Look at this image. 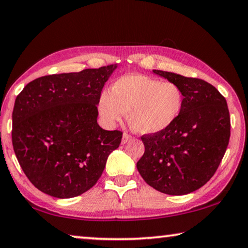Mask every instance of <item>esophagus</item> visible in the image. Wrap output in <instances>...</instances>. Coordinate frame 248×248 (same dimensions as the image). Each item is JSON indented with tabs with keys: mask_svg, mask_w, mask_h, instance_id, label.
Instances as JSON below:
<instances>
[{
	"mask_svg": "<svg viewBox=\"0 0 248 248\" xmlns=\"http://www.w3.org/2000/svg\"><path fill=\"white\" fill-rule=\"evenodd\" d=\"M130 140H132V136L128 134V133H124L123 134V139H122V143L125 144V143H127Z\"/></svg>",
	"mask_w": 248,
	"mask_h": 248,
	"instance_id": "obj_1",
	"label": "esophagus"
}]
</instances>
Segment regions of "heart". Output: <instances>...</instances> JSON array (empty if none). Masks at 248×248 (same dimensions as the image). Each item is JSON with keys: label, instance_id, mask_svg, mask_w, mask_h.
I'll use <instances>...</instances> for the list:
<instances>
[{"label": "heart", "instance_id": "b5f03b06", "mask_svg": "<svg viewBox=\"0 0 248 248\" xmlns=\"http://www.w3.org/2000/svg\"><path fill=\"white\" fill-rule=\"evenodd\" d=\"M184 92L172 81H161L144 75H125L113 82L99 97L104 121L113 124L127 113L131 128L140 134H154L170 127L180 115Z\"/></svg>", "mask_w": 248, "mask_h": 248}]
</instances>
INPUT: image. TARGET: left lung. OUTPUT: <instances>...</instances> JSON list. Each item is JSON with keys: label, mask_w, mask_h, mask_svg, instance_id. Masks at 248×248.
<instances>
[{"label": "left lung", "mask_w": 248, "mask_h": 248, "mask_svg": "<svg viewBox=\"0 0 248 248\" xmlns=\"http://www.w3.org/2000/svg\"><path fill=\"white\" fill-rule=\"evenodd\" d=\"M184 92L178 120L167 130L142 135L144 154L136 168L149 186L171 196L202 188L219 167L231 136L227 102L199 78L153 70Z\"/></svg>", "instance_id": "8db88e82"}]
</instances>
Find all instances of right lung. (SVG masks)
<instances>
[{
	"instance_id": "add662e5",
	"label": "right lung",
	"mask_w": 248,
	"mask_h": 248,
	"mask_svg": "<svg viewBox=\"0 0 248 248\" xmlns=\"http://www.w3.org/2000/svg\"><path fill=\"white\" fill-rule=\"evenodd\" d=\"M117 66L48 75L16 96L12 144L31 184L56 198H73L94 186L121 131L97 123L100 93Z\"/></svg>"
}]
</instances>
